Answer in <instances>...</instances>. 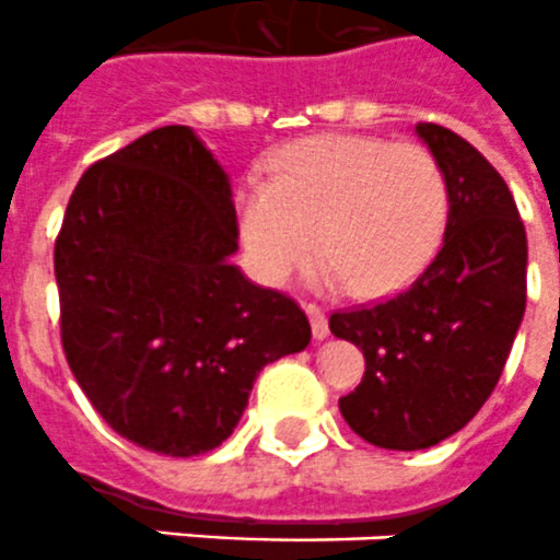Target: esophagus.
Here are the masks:
<instances>
[{"instance_id":"esophagus-1","label":"esophagus","mask_w":560,"mask_h":560,"mask_svg":"<svg viewBox=\"0 0 560 560\" xmlns=\"http://www.w3.org/2000/svg\"><path fill=\"white\" fill-rule=\"evenodd\" d=\"M304 313H307L310 327H313V338H316V341H324V338L330 336V324H327V316H324L322 307H316V304H304Z\"/></svg>"}]
</instances>
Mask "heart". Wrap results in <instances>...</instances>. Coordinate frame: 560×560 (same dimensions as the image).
<instances>
[{
  "label": "heart",
  "instance_id": "obj_1",
  "mask_svg": "<svg viewBox=\"0 0 560 560\" xmlns=\"http://www.w3.org/2000/svg\"><path fill=\"white\" fill-rule=\"evenodd\" d=\"M236 215L253 272L270 288L290 284L322 244L330 288L382 299L412 284L439 253L450 192L421 144L327 133L276 153L270 178H244Z\"/></svg>",
  "mask_w": 560,
  "mask_h": 560
}]
</instances>
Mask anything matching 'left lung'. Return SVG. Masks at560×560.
Segmentation results:
<instances>
[{
	"label": "left lung",
	"instance_id": "obj_1",
	"mask_svg": "<svg viewBox=\"0 0 560 560\" xmlns=\"http://www.w3.org/2000/svg\"><path fill=\"white\" fill-rule=\"evenodd\" d=\"M416 133L447 178L439 256L396 299L330 316L332 336L368 361L338 410L355 435L404 453L472 421L527 307V230L501 173L453 130L421 121Z\"/></svg>",
	"mask_w": 560,
	"mask_h": 560
}]
</instances>
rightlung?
Instances as JSON below:
<instances>
[{
	"instance_id": "obj_1",
	"label": "right lung",
	"mask_w": 560,
	"mask_h": 560,
	"mask_svg": "<svg viewBox=\"0 0 560 560\" xmlns=\"http://www.w3.org/2000/svg\"><path fill=\"white\" fill-rule=\"evenodd\" d=\"M236 250L230 176L192 128L150 130L79 178L54 250L62 347L121 439L210 453L261 368L310 345L302 307L253 284Z\"/></svg>"
}]
</instances>
